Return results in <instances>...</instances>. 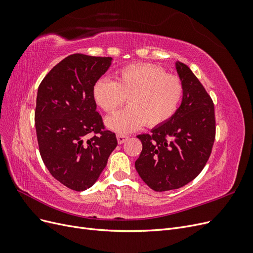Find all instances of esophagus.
<instances>
[{
	"label": "esophagus",
	"instance_id": "obj_1",
	"mask_svg": "<svg viewBox=\"0 0 253 253\" xmlns=\"http://www.w3.org/2000/svg\"><path fill=\"white\" fill-rule=\"evenodd\" d=\"M127 138H128V137L126 135H122V134L117 135V141H118L119 144L124 143L126 140H127Z\"/></svg>",
	"mask_w": 253,
	"mask_h": 253
}]
</instances>
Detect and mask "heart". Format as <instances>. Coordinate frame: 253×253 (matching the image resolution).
Returning <instances> with one entry per match:
<instances>
[{
	"instance_id": "1",
	"label": "heart",
	"mask_w": 253,
	"mask_h": 253,
	"mask_svg": "<svg viewBox=\"0 0 253 253\" xmlns=\"http://www.w3.org/2000/svg\"><path fill=\"white\" fill-rule=\"evenodd\" d=\"M94 101L105 113H114L126 101V109L106 119V126L119 134L131 133L144 124L159 126L177 112L183 86L181 80L163 67L150 63L124 66L116 80L99 78L93 85Z\"/></svg>"
}]
</instances>
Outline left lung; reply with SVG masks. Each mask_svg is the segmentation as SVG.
I'll use <instances>...</instances> for the list:
<instances>
[{"label":"left lung","mask_w":253,"mask_h":253,"mask_svg":"<svg viewBox=\"0 0 253 253\" xmlns=\"http://www.w3.org/2000/svg\"><path fill=\"white\" fill-rule=\"evenodd\" d=\"M182 101L166 124L137 137L142 151L135 162L141 179L156 192L178 189L202 172L215 140V114L210 95L192 71L176 62Z\"/></svg>","instance_id":"obj_1"}]
</instances>
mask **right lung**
Masks as SVG:
<instances>
[{
  "instance_id": "add662e5",
  "label": "right lung",
  "mask_w": 253,
  "mask_h": 253,
  "mask_svg": "<svg viewBox=\"0 0 253 253\" xmlns=\"http://www.w3.org/2000/svg\"><path fill=\"white\" fill-rule=\"evenodd\" d=\"M111 63V57L74 53L53 66L38 88L35 125L42 160L58 181L79 192L94 185L117 147L91 94Z\"/></svg>"
}]
</instances>
